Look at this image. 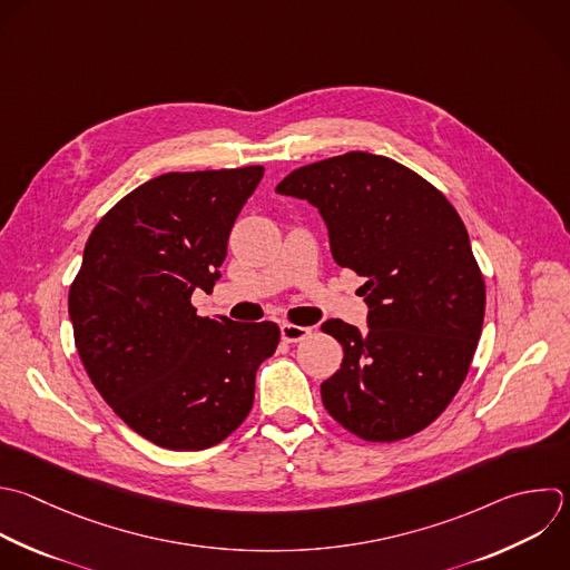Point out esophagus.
Segmentation results:
<instances>
[{
	"instance_id": "obj_1",
	"label": "esophagus",
	"mask_w": 570,
	"mask_h": 570,
	"mask_svg": "<svg viewBox=\"0 0 570 570\" xmlns=\"http://www.w3.org/2000/svg\"><path fill=\"white\" fill-rule=\"evenodd\" d=\"M309 332H312V327H305V325H294V323H283L281 325V336H283L285 343H298Z\"/></svg>"
}]
</instances>
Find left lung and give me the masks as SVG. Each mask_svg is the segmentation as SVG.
<instances>
[{
  "mask_svg": "<svg viewBox=\"0 0 570 570\" xmlns=\"http://www.w3.org/2000/svg\"><path fill=\"white\" fill-rule=\"evenodd\" d=\"M276 191L312 203L334 261L365 278L367 334L341 318L321 325L343 345L341 367L321 383L325 410L365 441L428 428L461 387L485 312L456 209L412 169L365 151L305 165Z\"/></svg>",
  "mask_w": 570,
  "mask_h": 570,
  "instance_id": "8db88e82",
  "label": "left lung"
}]
</instances>
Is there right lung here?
I'll return each instance as SVG.
<instances>
[{"instance_id": "obj_1", "label": "right lung", "mask_w": 570, "mask_h": 570, "mask_svg": "<svg viewBox=\"0 0 570 570\" xmlns=\"http://www.w3.org/2000/svg\"><path fill=\"white\" fill-rule=\"evenodd\" d=\"M261 165L163 174L111 207L91 232L69 292L82 365L140 436L169 450L227 439L254 405L258 365L281 341L272 321L198 316Z\"/></svg>"}]
</instances>
